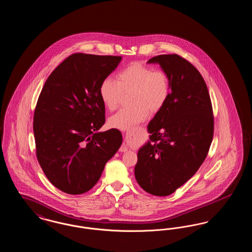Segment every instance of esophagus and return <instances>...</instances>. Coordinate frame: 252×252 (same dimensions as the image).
I'll use <instances>...</instances> for the list:
<instances>
[{"instance_id":"1","label":"esophagus","mask_w":252,"mask_h":252,"mask_svg":"<svg viewBox=\"0 0 252 252\" xmlns=\"http://www.w3.org/2000/svg\"><path fill=\"white\" fill-rule=\"evenodd\" d=\"M125 133V132H124ZM128 150V147H127V144H122V146H121L120 151L121 152H126V151H127Z\"/></svg>"}]
</instances>
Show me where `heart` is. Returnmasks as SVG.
I'll list each match as a JSON object with an SVG mask.
<instances>
[{"label":"heart","mask_w":252,"mask_h":252,"mask_svg":"<svg viewBox=\"0 0 252 252\" xmlns=\"http://www.w3.org/2000/svg\"><path fill=\"white\" fill-rule=\"evenodd\" d=\"M132 92L133 107L123 108L111 116L108 125L112 128L128 130L145 120L151 112H158L164 107L171 93L167 73L140 63H133L116 75V81L108 77L99 89L104 105L114 110L120 104L123 93Z\"/></svg>","instance_id":"obj_1"}]
</instances>
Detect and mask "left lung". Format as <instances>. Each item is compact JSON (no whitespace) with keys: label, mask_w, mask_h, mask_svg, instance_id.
Listing matches in <instances>:
<instances>
[{"label":"left lung","mask_w":252,"mask_h":252,"mask_svg":"<svg viewBox=\"0 0 252 252\" xmlns=\"http://www.w3.org/2000/svg\"><path fill=\"white\" fill-rule=\"evenodd\" d=\"M170 78L166 104L147 126L149 141L138 150L135 179L145 192L166 196L190 180L203 163L214 136L211 98L203 77L178 55L147 61Z\"/></svg>","instance_id":"1"}]
</instances>
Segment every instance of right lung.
<instances>
[{
    "mask_svg": "<svg viewBox=\"0 0 252 252\" xmlns=\"http://www.w3.org/2000/svg\"><path fill=\"white\" fill-rule=\"evenodd\" d=\"M122 57L73 54L49 75L34 114L36 158L50 182L60 191L80 194L100 179L123 143L105 124L100 85Z\"/></svg>",
    "mask_w": 252,
    "mask_h": 252,
    "instance_id": "1",
    "label": "right lung"
}]
</instances>
